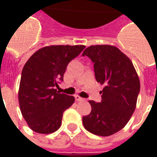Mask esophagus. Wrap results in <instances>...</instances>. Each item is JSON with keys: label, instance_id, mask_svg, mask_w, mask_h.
Masks as SVG:
<instances>
[{"label": "esophagus", "instance_id": "1", "mask_svg": "<svg viewBox=\"0 0 157 157\" xmlns=\"http://www.w3.org/2000/svg\"><path fill=\"white\" fill-rule=\"evenodd\" d=\"M75 98L76 102H82V101H84V98H81V97L78 95H75Z\"/></svg>", "mask_w": 157, "mask_h": 157}]
</instances>
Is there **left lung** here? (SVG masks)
Masks as SVG:
<instances>
[{"label":"left lung","instance_id":"8db88e82","mask_svg":"<svg viewBox=\"0 0 157 157\" xmlns=\"http://www.w3.org/2000/svg\"><path fill=\"white\" fill-rule=\"evenodd\" d=\"M91 59L97 82L104 85L102 101H89L90 114L82 118L92 134L109 136L127 124L135 111L140 93V80L131 60L112 45H92L82 53Z\"/></svg>","mask_w":157,"mask_h":157}]
</instances>
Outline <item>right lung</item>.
<instances>
[{
	"label": "right lung",
	"instance_id": "1",
	"mask_svg": "<svg viewBox=\"0 0 157 157\" xmlns=\"http://www.w3.org/2000/svg\"><path fill=\"white\" fill-rule=\"evenodd\" d=\"M84 48V45L47 46L36 51L23 66L18 101L32 130L50 134L60 127L63 113L74 103L75 98L59 93L55 87L63 81L69 63Z\"/></svg>",
	"mask_w": 157,
	"mask_h": 157
}]
</instances>
